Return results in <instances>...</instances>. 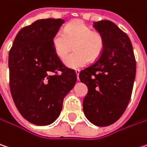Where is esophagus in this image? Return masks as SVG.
<instances>
[{"label": "esophagus", "mask_w": 147, "mask_h": 147, "mask_svg": "<svg viewBox=\"0 0 147 147\" xmlns=\"http://www.w3.org/2000/svg\"><path fill=\"white\" fill-rule=\"evenodd\" d=\"M79 72H80L79 70H76V76H77V80L78 81H79Z\"/></svg>", "instance_id": "34e87169"}]
</instances>
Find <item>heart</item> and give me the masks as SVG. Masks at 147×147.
I'll return each mask as SVG.
<instances>
[{"instance_id": "1", "label": "heart", "mask_w": 147, "mask_h": 147, "mask_svg": "<svg viewBox=\"0 0 147 147\" xmlns=\"http://www.w3.org/2000/svg\"><path fill=\"white\" fill-rule=\"evenodd\" d=\"M74 52L64 59L65 65L71 68H81L90 61L98 59L104 48V39L101 34L91 29L82 22L68 24L64 29L57 31L52 38V46L57 56L63 58L71 51Z\"/></svg>"}]
</instances>
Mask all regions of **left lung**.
<instances>
[{"instance_id": "left-lung-1", "label": "left lung", "mask_w": 147, "mask_h": 147, "mask_svg": "<svg viewBox=\"0 0 147 147\" xmlns=\"http://www.w3.org/2000/svg\"><path fill=\"white\" fill-rule=\"evenodd\" d=\"M104 39L101 55L79 74L88 93L83 111L92 124L107 126L122 116L130 101L136 77V59L128 36L107 20L93 23Z\"/></svg>"}]
</instances>
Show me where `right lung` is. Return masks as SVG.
I'll list each match as a JSON object with an SVG mask.
<instances>
[{
    "instance_id": "obj_1",
    "label": "right lung",
    "mask_w": 147,
    "mask_h": 147,
    "mask_svg": "<svg viewBox=\"0 0 147 147\" xmlns=\"http://www.w3.org/2000/svg\"><path fill=\"white\" fill-rule=\"evenodd\" d=\"M65 22L41 19L23 27L9 52L10 89L22 117L37 125L53 123L76 82L74 70L56 54L52 38Z\"/></svg>"
}]
</instances>
